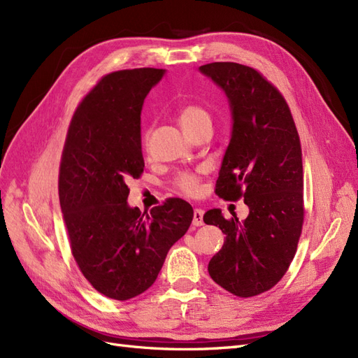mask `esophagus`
<instances>
[{"mask_svg": "<svg viewBox=\"0 0 358 358\" xmlns=\"http://www.w3.org/2000/svg\"><path fill=\"white\" fill-rule=\"evenodd\" d=\"M203 215H204L203 209H194V218H192V225L194 227L203 225Z\"/></svg>", "mask_w": 358, "mask_h": 358, "instance_id": "obj_1", "label": "esophagus"}]
</instances>
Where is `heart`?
Listing matches in <instances>:
<instances>
[{"label":"heart","mask_w":358,"mask_h":358,"mask_svg":"<svg viewBox=\"0 0 358 358\" xmlns=\"http://www.w3.org/2000/svg\"><path fill=\"white\" fill-rule=\"evenodd\" d=\"M178 117L183 129H185L191 137L197 131H200L201 128L210 125L212 122V116L209 110L197 103H189V104L182 106L178 112ZM149 134L150 131L148 129L142 138V145L145 150H148ZM175 187L180 192L187 194V196H196L200 189V176L197 173H192V171H179L175 178Z\"/></svg>","instance_id":"obj_1"}]
</instances>
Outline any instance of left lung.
I'll return each instance as SVG.
<instances>
[{"label":"left lung","instance_id":"left-lung-1","mask_svg":"<svg viewBox=\"0 0 358 358\" xmlns=\"http://www.w3.org/2000/svg\"><path fill=\"white\" fill-rule=\"evenodd\" d=\"M200 71L224 90L233 116L215 192L243 197L249 208L245 221L225 220L220 209L204 213L203 221L225 234L208 270L231 294L254 297L282 279L297 251L305 218L300 137L282 94L255 69L212 62Z\"/></svg>","mask_w":358,"mask_h":358}]
</instances>
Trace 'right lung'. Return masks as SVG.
I'll list each match as a JSON object with an SVG mask.
<instances>
[{"label":"right lung","instance_id":"1","mask_svg":"<svg viewBox=\"0 0 358 358\" xmlns=\"http://www.w3.org/2000/svg\"><path fill=\"white\" fill-rule=\"evenodd\" d=\"M162 74H106L76 109L62 149L58 191L71 254L88 282L113 300L133 299L155 282L194 216L182 199H167L150 213L127 203V182L145 169L142 106Z\"/></svg>","mask_w":358,"mask_h":358}]
</instances>
